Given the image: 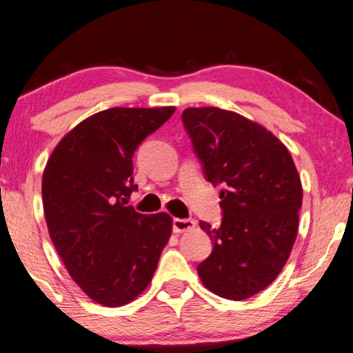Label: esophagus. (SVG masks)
I'll return each mask as SVG.
<instances>
[{"label":"esophagus","instance_id":"34e87169","mask_svg":"<svg viewBox=\"0 0 353 353\" xmlns=\"http://www.w3.org/2000/svg\"><path fill=\"white\" fill-rule=\"evenodd\" d=\"M196 227V221L193 219H181L174 218L172 219V232L174 234H182V232H190Z\"/></svg>","mask_w":353,"mask_h":353}]
</instances>
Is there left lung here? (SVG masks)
Here are the masks:
<instances>
[{
    "instance_id": "obj_1",
    "label": "left lung",
    "mask_w": 353,
    "mask_h": 353,
    "mask_svg": "<svg viewBox=\"0 0 353 353\" xmlns=\"http://www.w3.org/2000/svg\"><path fill=\"white\" fill-rule=\"evenodd\" d=\"M193 151L213 185H221L223 223L201 221L213 250L198 274L214 294L243 301L270 286L297 236L302 183L288 149L260 124L218 107L182 113Z\"/></svg>"
}]
</instances>
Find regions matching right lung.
I'll list each match as a JSON object with an SVG mask.
<instances>
[{
	"instance_id": "1",
	"label": "right lung",
	"mask_w": 353,
	"mask_h": 353,
	"mask_svg": "<svg viewBox=\"0 0 353 353\" xmlns=\"http://www.w3.org/2000/svg\"><path fill=\"white\" fill-rule=\"evenodd\" d=\"M174 107H113L83 119L52 151L41 179L51 241L92 301L119 307L141 294L168 243V213L126 205L137 191L132 157Z\"/></svg>"
}]
</instances>
